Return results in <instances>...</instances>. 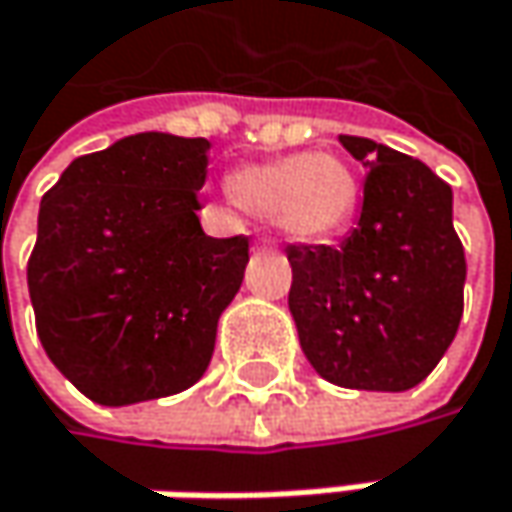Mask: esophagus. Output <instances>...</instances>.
<instances>
[{
	"mask_svg": "<svg viewBox=\"0 0 512 512\" xmlns=\"http://www.w3.org/2000/svg\"><path fill=\"white\" fill-rule=\"evenodd\" d=\"M259 247H274V241L271 238H259Z\"/></svg>",
	"mask_w": 512,
	"mask_h": 512,
	"instance_id": "obj_1",
	"label": "esophagus"
}]
</instances>
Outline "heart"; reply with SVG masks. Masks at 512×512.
Wrapping results in <instances>:
<instances>
[{
    "mask_svg": "<svg viewBox=\"0 0 512 512\" xmlns=\"http://www.w3.org/2000/svg\"><path fill=\"white\" fill-rule=\"evenodd\" d=\"M238 206L274 215L277 226L297 241H327L345 232L356 215L359 182L333 153H294L241 164L226 176Z\"/></svg>",
    "mask_w": 512,
    "mask_h": 512,
    "instance_id": "b5f03b06",
    "label": "heart"
}]
</instances>
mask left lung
Masks as SVG:
<instances>
[{"instance_id":"1","label":"left lung","mask_w":512,"mask_h":512,"mask_svg":"<svg viewBox=\"0 0 512 512\" xmlns=\"http://www.w3.org/2000/svg\"><path fill=\"white\" fill-rule=\"evenodd\" d=\"M368 167L359 224L339 244H288V309L312 368L345 389L404 392L451 348L466 253L451 185L424 161L342 135Z\"/></svg>"}]
</instances>
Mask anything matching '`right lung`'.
Returning a JSON list of instances; mask_svg holds the SVG:
<instances>
[{
    "label": "right lung",
    "mask_w": 512,
    "mask_h": 512,
    "mask_svg": "<svg viewBox=\"0 0 512 512\" xmlns=\"http://www.w3.org/2000/svg\"><path fill=\"white\" fill-rule=\"evenodd\" d=\"M206 173V138L141 132L70 161L40 200L26 268L37 336L96 404L167 398L209 368L250 238L203 232Z\"/></svg>",
    "instance_id": "add662e5"
}]
</instances>
